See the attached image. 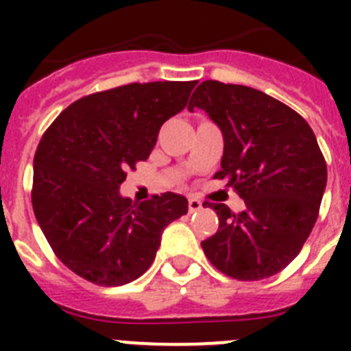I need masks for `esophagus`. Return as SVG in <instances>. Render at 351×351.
I'll return each mask as SVG.
<instances>
[{
	"label": "esophagus",
	"mask_w": 351,
	"mask_h": 351,
	"mask_svg": "<svg viewBox=\"0 0 351 351\" xmlns=\"http://www.w3.org/2000/svg\"><path fill=\"white\" fill-rule=\"evenodd\" d=\"M188 209H190V213H197V210L202 209V202L198 198L190 197L188 198Z\"/></svg>",
	"instance_id": "esophagus-1"
}]
</instances>
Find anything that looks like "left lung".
<instances>
[{"label": "left lung", "instance_id": "obj_1", "mask_svg": "<svg viewBox=\"0 0 351 351\" xmlns=\"http://www.w3.org/2000/svg\"><path fill=\"white\" fill-rule=\"evenodd\" d=\"M202 108L223 133L221 170L244 200L243 213L209 204L219 228L202 241L214 267L241 281L285 269L315 226L327 184V163L302 116L258 89L206 80L188 110ZM207 202H204V207Z\"/></svg>", "mask_w": 351, "mask_h": 351}]
</instances>
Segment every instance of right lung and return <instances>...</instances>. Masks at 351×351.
I'll return each mask as SVG.
<instances>
[{
    "label": "right lung",
    "mask_w": 351,
    "mask_h": 351,
    "mask_svg": "<svg viewBox=\"0 0 351 351\" xmlns=\"http://www.w3.org/2000/svg\"><path fill=\"white\" fill-rule=\"evenodd\" d=\"M197 80L128 84L84 96L43 133L31 202L56 256L100 287H119L151 267L161 232L188 213L182 195L132 202L126 172L145 161L161 125L188 104Z\"/></svg>",
    "instance_id": "right-lung-1"
}]
</instances>
